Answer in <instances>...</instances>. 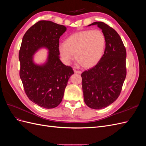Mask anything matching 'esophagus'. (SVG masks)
Returning <instances> with one entry per match:
<instances>
[{
    "mask_svg": "<svg viewBox=\"0 0 146 146\" xmlns=\"http://www.w3.org/2000/svg\"><path fill=\"white\" fill-rule=\"evenodd\" d=\"M74 71L75 73H76V74H82V71H80V70H78L77 69H74Z\"/></svg>",
    "mask_w": 146,
    "mask_h": 146,
    "instance_id": "1",
    "label": "esophagus"
}]
</instances>
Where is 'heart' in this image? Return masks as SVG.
Instances as JSON below:
<instances>
[{"mask_svg": "<svg viewBox=\"0 0 146 146\" xmlns=\"http://www.w3.org/2000/svg\"><path fill=\"white\" fill-rule=\"evenodd\" d=\"M106 44L104 33L99 30H86L74 33L60 43L58 50L61 58L68 63L73 58L82 67L91 68L102 57Z\"/></svg>", "mask_w": 146, "mask_h": 146, "instance_id": "obj_1", "label": "heart"}]
</instances>
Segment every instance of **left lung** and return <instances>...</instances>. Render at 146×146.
<instances>
[{"mask_svg": "<svg viewBox=\"0 0 146 146\" xmlns=\"http://www.w3.org/2000/svg\"><path fill=\"white\" fill-rule=\"evenodd\" d=\"M102 30L105 39L104 54L94 68L83 72L82 89L84 101L95 110L106 108L121 93L126 77V50L119 34L102 22H95Z\"/></svg>", "mask_w": 146, "mask_h": 146, "instance_id": "left-lung-1", "label": "left lung"}]
</instances>
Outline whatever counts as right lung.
<instances>
[{"instance_id": "obj_1", "label": "right lung", "mask_w": 146, "mask_h": 146, "mask_svg": "<svg viewBox=\"0 0 146 146\" xmlns=\"http://www.w3.org/2000/svg\"><path fill=\"white\" fill-rule=\"evenodd\" d=\"M67 27L49 21H40L24 35L19 53L20 78L29 99L44 108L56 107L62 101L71 67L61 62L59 39ZM41 48L48 50L46 60L37 64L34 55Z\"/></svg>"}]
</instances>
